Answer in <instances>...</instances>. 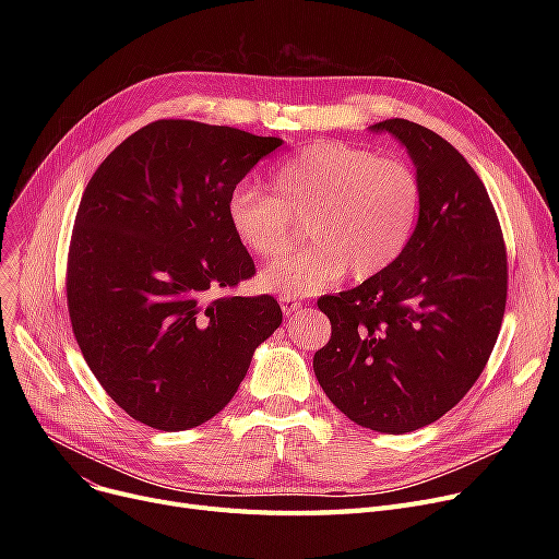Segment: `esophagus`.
<instances>
[{
    "label": "esophagus",
    "mask_w": 559,
    "mask_h": 559,
    "mask_svg": "<svg viewBox=\"0 0 559 559\" xmlns=\"http://www.w3.org/2000/svg\"><path fill=\"white\" fill-rule=\"evenodd\" d=\"M281 301V308H283V314H295V312H299L301 310V301H297L295 297H281L278 299Z\"/></svg>",
    "instance_id": "1"
}]
</instances>
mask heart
I'll return each instance as SVG.
<instances>
[{"instance_id": "heart-1", "label": "heart", "mask_w": 559, "mask_h": 559, "mask_svg": "<svg viewBox=\"0 0 559 559\" xmlns=\"http://www.w3.org/2000/svg\"><path fill=\"white\" fill-rule=\"evenodd\" d=\"M421 211V181L405 160L362 146L319 140L270 174V194L238 186L226 199V222L238 245L262 260L281 255L295 224H306L308 249L258 274L264 292L312 297L346 270L365 281L401 255Z\"/></svg>"}]
</instances>
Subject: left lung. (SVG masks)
<instances>
[{"mask_svg": "<svg viewBox=\"0 0 559 559\" xmlns=\"http://www.w3.org/2000/svg\"><path fill=\"white\" fill-rule=\"evenodd\" d=\"M369 131L405 146L421 211L388 270L317 301L333 333L312 369L350 421L403 435L444 417L483 373L506 312L508 255L489 194L455 146L407 120Z\"/></svg>", "mask_w": 559, "mask_h": 559, "instance_id": "obj_1", "label": "left lung"}]
</instances>
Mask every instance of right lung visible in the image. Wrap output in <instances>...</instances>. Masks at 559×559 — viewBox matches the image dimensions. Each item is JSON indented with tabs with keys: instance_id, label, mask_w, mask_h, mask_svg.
I'll use <instances>...</instances> for the list:
<instances>
[{
	"instance_id": "add662e5",
	"label": "right lung",
	"mask_w": 559,
	"mask_h": 559,
	"mask_svg": "<svg viewBox=\"0 0 559 559\" xmlns=\"http://www.w3.org/2000/svg\"><path fill=\"white\" fill-rule=\"evenodd\" d=\"M283 144L230 127L158 120L129 135L87 183L68 258L81 354L135 421L188 430L238 392L283 321L274 297H222L255 274L226 199Z\"/></svg>"
}]
</instances>
